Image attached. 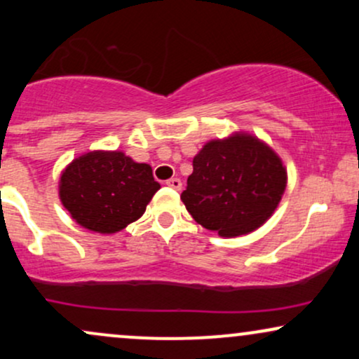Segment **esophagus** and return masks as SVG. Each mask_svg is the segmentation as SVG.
<instances>
[{
    "instance_id": "34e87169",
    "label": "esophagus",
    "mask_w": 359,
    "mask_h": 359,
    "mask_svg": "<svg viewBox=\"0 0 359 359\" xmlns=\"http://www.w3.org/2000/svg\"><path fill=\"white\" fill-rule=\"evenodd\" d=\"M165 184L170 189H175V191H180V189H182V182H180V179H177V177H174V179H168Z\"/></svg>"
}]
</instances>
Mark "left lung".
<instances>
[{
	"instance_id": "1",
	"label": "left lung",
	"mask_w": 359,
	"mask_h": 359,
	"mask_svg": "<svg viewBox=\"0 0 359 359\" xmlns=\"http://www.w3.org/2000/svg\"><path fill=\"white\" fill-rule=\"evenodd\" d=\"M192 165L180 199L194 221L224 238L248 234L265 224L287 187L282 158L246 131L208 142Z\"/></svg>"
}]
</instances>
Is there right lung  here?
Listing matches in <instances>:
<instances>
[{
	"instance_id": "add662e5",
	"label": "right lung",
	"mask_w": 359,
	"mask_h": 359,
	"mask_svg": "<svg viewBox=\"0 0 359 359\" xmlns=\"http://www.w3.org/2000/svg\"><path fill=\"white\" fill-rule=\"evenodd\" d=\"M160 184L148 163L125 151L93 150L62 170L60 203L77 224L89 231L113 234L145 212Z\"/></svg>"
}]
</instances>
